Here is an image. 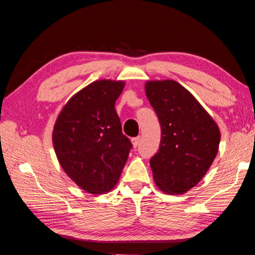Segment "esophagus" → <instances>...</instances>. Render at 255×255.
I'll return each mask as SVG.
<instances>
[{"label":"esophagus","instance_id":"obj_1","mask_svg":"<svg viewBox=\"0 0 255 255\" xmlns=\"http://www.w3.org/2000/svg\"><path fill=\"white\" fill-rule=\"evenodd\" d=\"M139 140H140V136H137V137H133L131 139V143L133 147H137L138 145H139Z\"/></svg>","mask_w":255,"mask_h":255}]
</instances>
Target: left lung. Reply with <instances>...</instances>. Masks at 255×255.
<instances>
[{"instance_id": "1", "label": "left lung", "mask_w": 255, "mask_h": 255, "mask_svg": "<svg viewBox=\"0 0 255 255\" xmlns=\"http://www.w3.org/2000/svg\"><path fill=\"white\" fill-rule=\"evenodd\" d=\"M145 92L161 124V144L150 158L157 187L182 195L204 178L217 155L221 131L197 99L173 80L148 81Z\"/></svg>"}]
</instances>
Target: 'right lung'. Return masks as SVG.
Returning <instances> with one entry per match:
<instances>
[{
  "label": "right lung",
  "instance_id": "right-lung-1",
  "mask_svg": "<svg viewBox=\"0 0 255 255\" xmlns=\"http://www.w3.org/2000/svg\"><path fill=\"white\" fill-rule=\"evenodd\" d=\"M124 88V81L93 82L74 94L56 119L53 144L60 166L92 195L115 188L131 148L115 109Z\"/></svg>",
  "mask_w": 255,
  "mask_h": 255
}]
</instances>
